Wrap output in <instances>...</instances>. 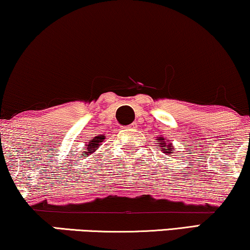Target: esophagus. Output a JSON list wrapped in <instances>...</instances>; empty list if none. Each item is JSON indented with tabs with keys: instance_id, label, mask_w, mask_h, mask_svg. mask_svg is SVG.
Here are the masks:
<instances>
[{
	"instance_id": "1",
	"label": "esophagus",
	"mask_w": 250,
	"mask_h": 250,
	"mask_svg": "<svg viewBox=\"0 0 250 250\" xmlns=\"http://www.w3.org/2000/svg\"><path fill=\"white\" fill-rule=\"evenodd\" d=\"M135 127H137V124H135V123H133V124L128 125L126 128H127V130H133V128H135Z\"/></svg>"
}]
</instances>
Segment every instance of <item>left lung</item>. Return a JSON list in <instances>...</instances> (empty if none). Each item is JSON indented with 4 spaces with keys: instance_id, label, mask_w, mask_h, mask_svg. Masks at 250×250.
Listing matches in <instances>:
<instances>
[{
    "instance_id": "1",
    "label": "left lung",
    "mask_w": 250,
    "mask_h": 250,
    "mask_svg": "<svg viewBox=\"0 0 250 250\" xmlns=\"http://www.w3.org/2000/svg\"><path fill=\"white\" fill-rule=\"evenodd\" d=\"M159 141H161V143H160V144H162V146H161V147H163V146H166V141H165V139H162V138H160V139H159ZM170 145H171V144H169V145H168L169 149H170V148H171V146H170ZM170 152H171V150H170Z\"/></svg>"
}]
</instances>
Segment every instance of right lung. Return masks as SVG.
<instances>
[{"label": "right lung", "mask_w": 250, "mask_h": 250, "mask_svg": "<svg viewBox=\"0 0 250 250\" xmlns=\"http://www.w3.org/2000/svg\"><path fill=\"white\" fill-rule=\"evenodd\" d=\"M104 135H101V137H95L94 139H91L90 140V143H89L88 145H87V152H84V154H83V155H89L88 153H92V152H95V149H97V147H98V144L100 143H102V140L104 139Z\"/></svg>", "instance_id": "1"}]
</instances>
